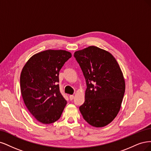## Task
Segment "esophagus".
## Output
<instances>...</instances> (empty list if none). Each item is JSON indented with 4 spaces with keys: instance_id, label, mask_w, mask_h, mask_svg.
<instances>
[{
    "instance_id": "34e87169",
    "label": "esophagus",
    "mask_w": 151,
    "mask_h": 151,
    "mask_svg": "<svg viewBox=\"0 0 151 151\" xmlns=\"http://www.w3.org/2000/svg\"><path fill=\"white\" fill-rule=\"evenodd\" d=\"M69 98H70V99L71 100H72L73 99H74V95H70V96H69Z\"/></svg>"
}]
</instances>
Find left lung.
<instances>
[{"instance_id": "1", "label": "left lung", "mask_w": 151, "mask_h": 151, "mask_svg": "<svg viewBox=\"0 0 151 151\" xmlns=\"http://www.w3.org/2000/svg\"><path fill=\"white\" fill-rule=\"evenodd\" d=\"M86 83L85 102L80 106L90 125L102 127L117 115L125 93L122 72L112 55L91 46L74 53Z\"/></svg>"}]
</instances>
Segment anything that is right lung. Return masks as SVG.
<instances>
[{
  "label": "right lung",
  "instance_id": "1",
  "mask_svg": "<svg viewBox=\"0 0 151 151\" xmlns=\"http://www.w3.org/2000/svg\"><path fill=\"white\" fill-rule=\"evenodd\" d=\"M71 57L68 51L48 50L33 55L23 67L20 77L22 99L41 123L58 120L67 104L58 83L60 70Z\"/></svg>",
  "mask_w": 151,
  "mask_h": 151
}]
</instances>
